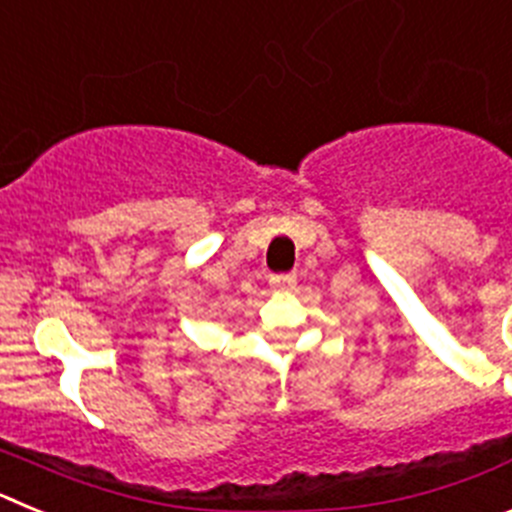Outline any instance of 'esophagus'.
<instances>
[{"mask_svg":"<svg viewBox=\"0 0 512 512\" xmlns=\"http://www.w3.org/2000/svg\"><path fill=\"white\" fill-rule=\"evenodd\" d=\"M295 282H297L295 274H271V279H269L271 287L279 289V292H287V289H292L295 287Z\"/></svg>","mask_w":512,"mask_h":512,"instance_id":"obj_1","label":"esophagus"}]
</instances>
